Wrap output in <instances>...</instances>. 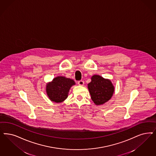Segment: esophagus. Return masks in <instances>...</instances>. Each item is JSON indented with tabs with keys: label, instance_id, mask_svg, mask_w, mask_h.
I'll return each instance as SVG.
<instances>
[{
	"label": "esophagus",
	"instance_id": "1",
	"mask_svg": "<svg viewBox=\"0 0 156 156\" xmlns=\"http://www.w3.org/2000/svg\"><path fill=\"white\" fill-rule=\"evenodd\" d=\"M78 84L80 86H83L84 85V81L81 80V81H79L78 82Z\"/></svg>",
	"mask_w": 156,
	"mask_h": 156
}]
</instances>
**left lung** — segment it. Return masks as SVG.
Instances as JSON below:
<instances>
[{"label": "left lung", "instance_id": "1", "mask_svg": "<svg viewBox=\"0 0 156 156\" xmlns=\"http://www.w3.org/2000/svg\"><path fill=\"white\" fill-rule=\"evenodd\" d=\"M91 80L87 87L92 101L97 105L107 102L114 92V86L111 81L98 75L92 76Z\"/></svg>", "mask_w": 156, "mask_h": 156}]
</instances>
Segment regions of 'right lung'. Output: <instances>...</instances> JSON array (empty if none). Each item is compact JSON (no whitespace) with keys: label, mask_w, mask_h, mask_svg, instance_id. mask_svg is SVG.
<instances>
[{"label":"right lung","mask_w":156,"mask_h":156,"mask_svg":"<svg viewBox=\"0 0 156 156\" xmlns=\"http://www.w3.org/2000/svg\"><path fill=\"white\" fill-rule=\"evenodd\" d=\"M75 84L73 80L58 76L47 84L46 92L52 101L57 103L63 102L68 97L71 87Z\"/></svg>","instance_id":"1"}]
</instances>
